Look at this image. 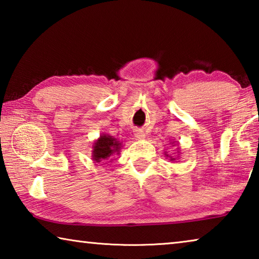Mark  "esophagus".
Returning <instances> with one entry per match:
<instances>
[{
  "mask_svg": "<svg viewBox=\"0 0 259 259\" xmlns=\"http://www.w3.org/2000/svg\"><path fill=\"white\" fill-rule=\"evenodd\" d=\"M135 136L137 138H144L145 137V134H144L142 130H135Z\"/></svg>",
  "mask_w": 259,
  "mask_h": 259,
  "instance_id": "34e87169",
  "label": "esophagus"
}]
</instances>
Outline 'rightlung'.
Instances as JSON below:
<instances>
[{"instance_id": "1", "label": "right lung", "mask_w": 259, "mask_h": 259, "mask_svg": "<svg viewBox=\"0 0 259 259\" xmlns=\"http://www.w3.org/2000/svg\"><path fill=\"white\" fill-rule=\"evenodd\" d=\"M120 143L115 138L111 136H102L94 146V160L96 162H100L102 160H106L113 153L119 152Z\"/></svg>"}]
</instances>
